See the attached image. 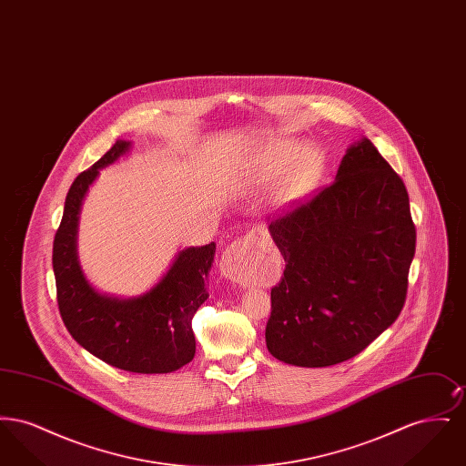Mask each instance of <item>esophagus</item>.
<instances>
[{
	"mask_svg": "<svg viewBox=\"0 0 466 466\" xmlns=\"http://www.w3.org/2000/svg\"><path fill=\"white\" fill-rule=\"evenodd\" d=\"M258 241V234L251 230L246 234L243 239L230 244L220 260V272L223 278L234 283L248 285L255 268H257V258H255V246Z\"/></svg>",
	"mask_w": 466,
	"mask_h": 466,
	"instance_id": "1",
	"label": "esophagus"
}]
</instances>
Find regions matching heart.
<instances>
[{
  "mask_svg": "<svg viewBox=\"0 0 466 466\" xmlns=\"http://www.w3.org/2000/svg\"><path fill=\"white\" fill-rule=\"evenodd\" d=\"M321 154L314 147H306L299 152L297 143L281 141L267 148L257 169V179L268 183L285 168L276 187V198L281 202H289L309 190L321 173Z\"/></svg>",
  "mask_w": 466,
  "mask_h": 466,
  "instance_id": "heart-1",
  "label": "heart"
}]
</instances>
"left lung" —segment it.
<instances>
[{
  "label": "left lung",
  "mask_w": 466,
  "mask_h": 466,
  "mask_svg": "<svg viewBox=\"0 0 466 466\" xmlns=\"http://www.w3.org/2000/svg\"><path fill=\"white\" fill-rule=\"evenodd\" d=\"M285 258L270 289L268 353L295 367H330L361 353L405 304L416 227L401 177L361 137L335 181L268 220Z\"/></svg>",
  "instance_id": "1"
}]
</instances>
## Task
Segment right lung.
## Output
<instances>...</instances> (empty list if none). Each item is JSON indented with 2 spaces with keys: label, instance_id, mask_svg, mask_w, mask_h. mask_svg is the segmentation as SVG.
Wrapping results in <instances>:
<instances>
[{
  "label": "right lung",
  "instance_id": "obj_1",
  "mask_svg": "<svg viewBox=\"0 0 466 466\" xmlns=\"http://www.w3.org/2000/svg\"><path fill=\"white\" fill-rule=\"evenodd\" d=\"M129 148L131 141L118 139L90 169L76 177L67 192L52 251L57 304L67 332L90 355L127 372L167 374L196 355L192 318L209 297L206 278L217 246H190L177 251L156 287L137 297L118 299L90 285L76 251L80 208L99 169Z\"/></svg>",
  "mask_w": 466,
  "mask_h": 466
}]
</instances>
